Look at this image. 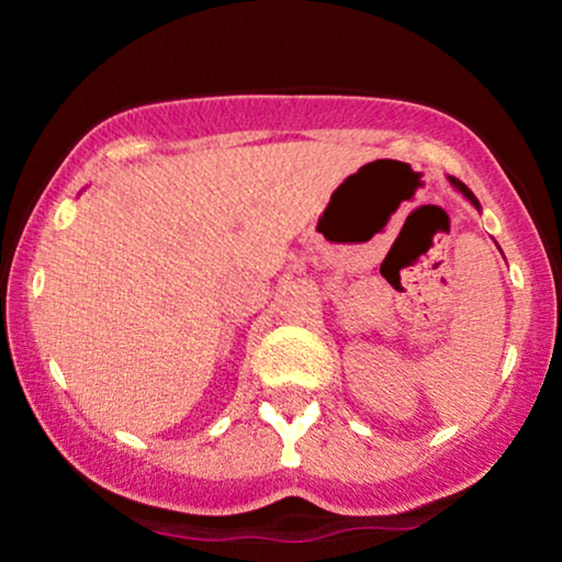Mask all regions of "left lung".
Listing matches in <instances>:
<instances>
[{"label":"left lung","mask_w":562,"mask_h":562,"mask_svg":"<svg viewBox=\"0 0 562 562\" xmlns=\"http://www.w3.org/2000/svg\"><path fill=\"white\" fill-rule=\"evenodd\" d=\"M449 184H451V187H454V190H460V192H462V195H465V198L470 200V203H473V205H475V209H479V211H481V203H479V198H475V195H473V192H470V190H468V187L460 182V179L449 177Z\"/></svg>","instance_id":"left-lung-1"}]
</instances>
